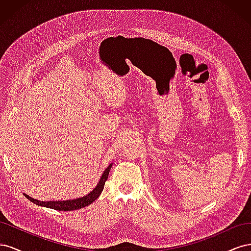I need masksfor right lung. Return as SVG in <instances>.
Masks as SVG:
<instances>
[{"label":"right lung","instance_id":"obj_1","mask_svg":"<svg viewBox=\"0 0 251 251\" xmlns=\"http://www.w3.org/2000/svg\"><path fill=\"white\" fill-rule=\"evenodd\" d=\"M111 168H112V164H110L108 168L104 170V172L101 175L100 182H98L93 191L89 193L88 195L81 197V198H77L74 200H66V201H39V200H35V199L31 198V197H29L26 194H24V195L28 200H30V202L39 205V206H44V207H48V208H52L55 210H62V211H71V210H75V209H79V208H82L85 206H88V205H90L91 203H93L98 198V197L100 196L102 189H103V186H104V182L108 180Z\"/></svg>","mask_w":251,"mask_h":251}]
</instances>
